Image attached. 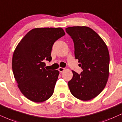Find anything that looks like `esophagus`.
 Instances as JSON below:
<instances>
[{
  "mask_svg": "<svg viewBox=\"0 0 122 122\" xmlns=\"http://www.w3.org/2000/svg\"><path fill=\"white\" fill-rule=\"evenodd\" d=\"M58 70L60 72H62L63 71L65 70V68H63V67H59Z\"/></svg>",
  "mask_w": 122,
  "mask_h": 122,
  "instance_id": "esophagus-1",
  "label": "esophagus"
}]
</instances>
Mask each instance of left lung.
I'll return each instance as SVG.
<instances>
[{
    "mask_svg": "<svg viewBox=\"0 0 122 122\" xmlns=\"http://www.w3.org/2000/svg\"><path fill=\"white\" fill-rule=\"evenodd\" d=\"M65 30L73 40L75 59L83 69L80 74L72 71L69 89L75 97L88 101L99 95L107 83L110 62L108 49L98 34L88 27H69Z\"/></svg>",
    "mask_w": 122,
    "mask_h": 122,
    "instance_id": "left-lung-1",
    "label": "left lung"
}]
</instances>
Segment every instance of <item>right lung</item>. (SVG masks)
<instances>
[{"label": "right lung", "instance_id": "add662e5", "mask_svg": "<svg viewBox=\"0 0 122 122\" xmlns=\"http://www.w3.org/2000/svg\"><path fill=\"white\" fill-rule=\"evenodd\" d=\"M65 35L61 27L32 29L14 51V76L21 93L33 102H43L53 95L59 71L46 70L44 62L51 61L54 43Z\"/></svg>", "mask_w": 122, "mask_h": 122}]
</instances>
